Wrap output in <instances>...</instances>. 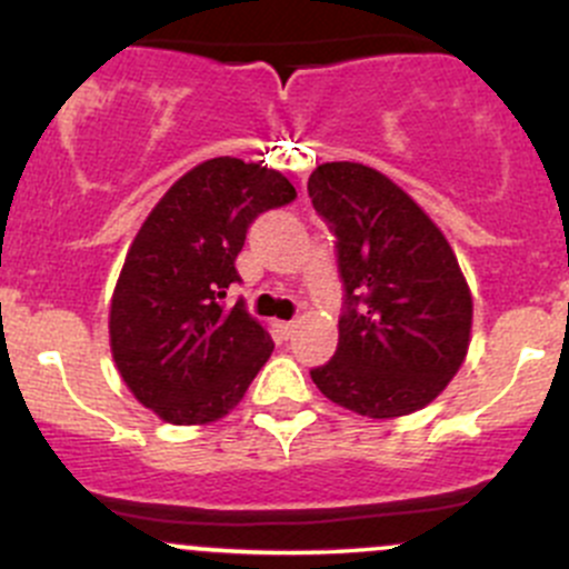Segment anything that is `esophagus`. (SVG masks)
I'll return each instance as SVG.
<instances>
[{
    "instance_id": "1",
    "label": "esophagus",
    "mask_w": 569,
    "mask_h": 569,
    "mask_svg": "<svg viewBox=\"0 0 569 569\" xmlns=\"http://www.w3.org/2000/svg\"><path fill=\"white\" fill-rule=\"evenodd\" d=\"M278 330H280V336H283V338H291V336H295V330H297V321H280Z\"/></svg>"
}]
</instances>
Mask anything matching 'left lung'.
<instances>
[{
  "instance_id": "1",
  "label": "left lung",
  "mask_w": 569,
  "mask_h": 569,
  "mask_svg": "<svg viewBox=\"0 0 569 569\" xmlns=\"http://www.w3.org/2000/svg\"><path fill=\"white\" fill-rule=\"evenodd\" d=\"M338 239L347 311L338 349L311 380L338 407L399 418L446 391L465 363L473 297L449 239L380 170L325 162L308 178Z\"/></svg>"
}]
</instances>
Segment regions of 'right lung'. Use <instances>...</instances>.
<instances>
[{"label":"right lung","mask_w":569,"mask_h":569,"mask_svg":"<svg viewBox=\"0 0 569 569\" xmlns=\"http://www.w3.org/2000/svg\"><path fill=\"white\" fill-rule=\"evenodd\" d=\"M295 198L278 170L206 159L137 231L109 302V349L126 388L162 421H220L272 355L267 327L222 300L250 222Z\"/></svg>","instance_id":"add662e5"}]
</instances>
